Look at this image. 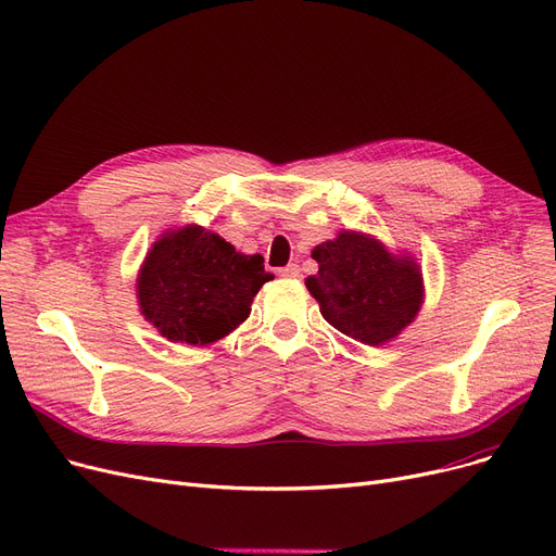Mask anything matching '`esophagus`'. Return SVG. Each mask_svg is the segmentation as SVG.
<instances>
[{"label":"esophagus","mask_w":556,"mask_h":556,"mask_svg":"<svg viewBox=\"0 0 556 556\" xmlns=\"http://www.w3.org/2000/svg\"><path fill=\"white\" fill-rule=\"evenodd\" d=\"M282 278H287V280H296L299 278V274H301V269H299V264H287V266H282V269L278 271Z\"/></svg>","instance_id":"1"}]
</instances>
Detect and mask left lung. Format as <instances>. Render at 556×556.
Wrapping results in <instances>:
<instances>
[{
    "label": "left lung",
    "instance_id": "1",
    "mask_svg": "<svg viewBox=\"0 0 556 556\" xmlns=\"http://www.w3.org/2000/svg\"><path fill=\"white\" fill-rule=\"evenodd\" d=\"M319 271L305 278L324 319L346 338L381 346L410 326L425 303V278L410 253H392L383 241L340 230L313 249Z\"/></svg>",
    "mask_w": 556,
    "mask_h": 556
}]
</instances>
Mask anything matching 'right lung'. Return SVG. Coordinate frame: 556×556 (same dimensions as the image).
<instances>
[{
    "label": "right lung",
    "mask_w": 556,
    "mask_h": 556,
    "mask_svg": "<svg viewBox=\"0 0 556 556\" xmlns=\"http://www.w3.org/2000/svg\"><path fill=\"white\" fill-rule=\"evenodd\" d=\"M262 262L201 226L168 228L137 276L141 315L168 342L210 346L249 319L260 287L274 278Z\"/></svg>",
    "instance_id": "1"
}]
</instances>
